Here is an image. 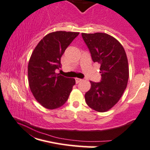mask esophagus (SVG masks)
Returning a JSON list of instances; mask_svg holds the SVG:
<instances>
[{
    "label": "esophagus",
    "mask_w": 150,
    "mask_h": 150,
    "mask_svg": "<svg viewBox=\"0 0 150 150\" xmlns=\"http://www.w3.org/2000/svg\"><path fill=\"white\" fill-rule=\"evenodd\" d=\"M75 80H76V84H78V83H79L80 81H82V79H79V78H76Z\"/></svg>",
    "instance_id": "34e87169"
}]
</instances>
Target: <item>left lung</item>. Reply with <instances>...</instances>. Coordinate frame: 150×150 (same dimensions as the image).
<instances>
[{
  "label": "left lung",
  "mask_w": 150,
  "mask_h": 150,
  "mask_svg": "<svg viewBox=\"0 0 150 150\" xmlns=\"http://www.w3.org/2000/svg\"><path fill=\"white\" fill-rule=\"evenodd\" d=\"M92 61L100 65V82L91 81L85 94L89 108L98 112H106L121 99L129 80L127 56L122 45L106 33H81Z\"/></svg>",
  "instance_id": "8db88e82"
}]
</instances>
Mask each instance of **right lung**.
<instances>
[{
  "label": "right lung",
  "mask_w": 150,
  "mask_h": 150,
  "mask_svg": "<svg viewBox=\"0 0 150 150\" xmlns=\"http://www.w3.org/2000/svg\"><path fill=\"white\" fill-rule=\"evenodd\" d=\"M79 32L57 31L44 37L32 52L28 64V81L32 95L42 106L53 110L64 105L75 79L55 73L61 58Z\"/></svg>",
  "instance_id": "obj_1"
}]
</instances>
